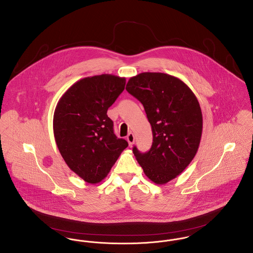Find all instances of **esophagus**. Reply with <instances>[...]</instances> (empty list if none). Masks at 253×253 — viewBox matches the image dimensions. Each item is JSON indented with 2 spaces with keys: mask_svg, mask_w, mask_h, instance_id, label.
I'll use <instances>...</instances> for the list:
<instances>
[{
  "mask_svg": "<svg viewBox=\"0 0 253 253\" xmlns=\"http://www.w3.org/2000/svg\"><path fill=\"white\" fill-rule=\"evenodd\" d=\"M127 140L129 142V145H133L134 142H135V136L133 133H130L128 136H127Z\"/></svg>",
  "mask_w": 253,
  "mask_h": 253,
  "instance_id": "obj_1",
  "label": "esophagus"
}]
</instances>
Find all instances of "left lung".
Wrapping results in <instances>:
<instances>
[{"mask_svg": "<svg viewBox=\"0 0 253 253\" xmlns=\"http://www.w3.org/2000/svg\"><path fill=\"white\" fill-rule=\"evenodd\" d=\"M126 90L144 107L152 127L150 150L133 153L144 174L158 185L176 178L190 165L202 135V113L192 89L180 79L160 72L130 78Z\"/></svg>", "mask_w": 253, "mask_h": 253, "instance_id": "8db88e82", "label": "left lung"}]
</instances>
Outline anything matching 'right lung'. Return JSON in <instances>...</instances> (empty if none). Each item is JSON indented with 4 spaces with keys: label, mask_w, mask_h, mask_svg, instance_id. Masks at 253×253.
Instances as JSON below:
<instances>
[{
    "label": "right lung",
    "mask_w": 253,
    "mask_h": 253,
    "mask_svg": "<svg viewBox=\"0 0 253 253\" xmlns=\"http://www.w3.org/2000/svg\"><path fill=\"white\" fill-rule=\"evenodd\" d=\"M126 79L102 74L82 79L58 100L53 129L60 155L69 169L89 184L109 174L128 146L114 133L108 109L124 90Z\"/></svg>",
    "instance_id": "1"
}]
</instances>
